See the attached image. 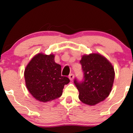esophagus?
<instances>
[{
    "label": "esophagus",
    "mask_w": 133,
    "mask_h": 133,
    "mask_svg": "<svg viewBox=\"0 0 133 133\" xmlns=\"http://www.w3.org/2000/svg\"><path fill=\"white\" fill-rule=\"evenodd\" d=\"M69 79H70V81H72L74 79V74H71L69 76Z\"/></svg>",
    "instance_id": "esophagus-1"
}]
</instances>
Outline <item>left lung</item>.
I'll use <instances>...</instances> for the list:
<instances>
[{"mask_svg":"<svg viewBox=\"0 0 133 133\" xmlns=\"http://www.w3.org/2000/svg\"><path fill=\"white\" fill-rule=\"evenodd\" d=\"M80 63L83 79L74 81L79 92V98L87 105H96L111 92L115 76L114 68L106 58L97 53L83 55Z\"/></svg>","mask_w":133,"mask_h":133,"instance_id":"left-lung-1","label":"left lung"}]
</instances>
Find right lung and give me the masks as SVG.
I'll return each mask as SVG.
<instances>
[{
	"mask_svg": "<svg viewBox=\"0 0 133 133\" xmlns=\"http://www.w3.org/2000/svg\"><path fill=\"white\" fill-rule=\"evenodd\" d=\"M24 76L26 88L37 101L46 102L62 94L70 79L61 75V66L54 62V55L36 54L27 65Z\"/></svg>",
	"mask_w": 133,
	"mask_h": 133,
	"instance_id": "add662e5",
	"label": "right lung"
}]
</instances>
